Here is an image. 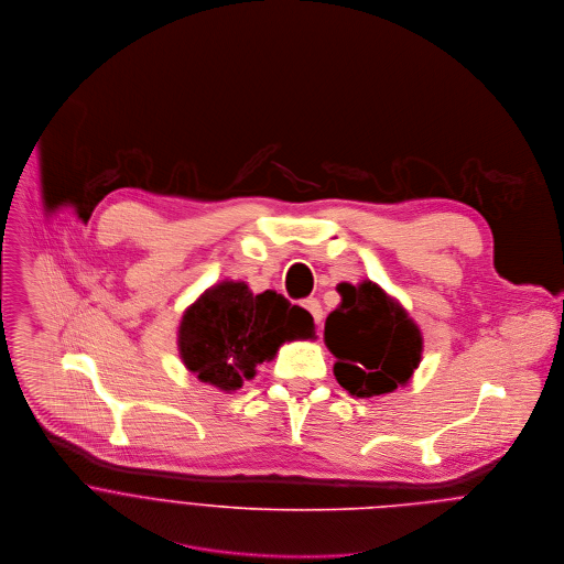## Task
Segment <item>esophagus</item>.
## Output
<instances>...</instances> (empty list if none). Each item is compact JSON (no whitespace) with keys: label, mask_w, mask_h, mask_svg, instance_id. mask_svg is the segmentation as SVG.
I'll return each mask as SVG.
<instances>
[{"label":"esophagus","mask_w":564,"mask_h":564,"mask_svg":"<svg viewBox=\"0 0 564 564\" xmlns=\"http://www.w3.org/2000/svg\"><path fill=\"white\" fill-rule=\"evenodd\" d=\"M302 306L311 313V317L315 319V324H317V328H322V319H324V311H322V304L315 300V297H308V300H304L302 302Z\"/></svg>","instance_id":"34e87169"}]
</instances>
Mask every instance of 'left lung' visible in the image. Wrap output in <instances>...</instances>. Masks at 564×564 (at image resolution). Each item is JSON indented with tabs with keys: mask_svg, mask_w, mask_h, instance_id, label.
<instances>
[{
	"mask_svg": "<svg viewBox=\"0 0 564 564\" xmlns=\"http://www.w3.org/2000/svg\"><path fill=\"white\" fill-rule=\"evenodd\" d=\"M339 306L328 315L324 339L337 357L333 372L357 398L404 387L422 361L424 339L406 308L372 280L337 284Z\"/></svg>",
	"mask_w": 564,
	"mask_h": 564,
	"instance_id": "1",
	"label": "left lung"
}]
</instances>
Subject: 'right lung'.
Returning a JSON list of instances; mask_svg holds the SVG:
<instances>
[{"label":"right lung","instance_id":"1","mask_svg":"<svg viewBox=\"0 0 564 564\" xmlns=\"http://www.w3.org/2000/svg\"><path fill=\"white\" fill-rule=\"evenodd\" d=\"M297 339H315L311 313L275 291L256 295L240 280L205 289L184 311L177 328L186 370L225 393L242 387L280 346Z\"/></svg>","mask_w":564,"mask_h":564}]
</instances>
